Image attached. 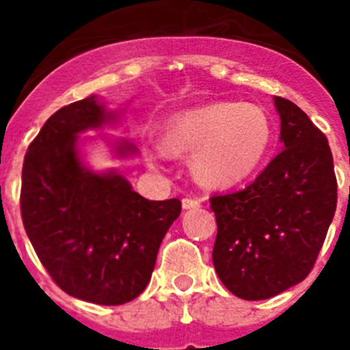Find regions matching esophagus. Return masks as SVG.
<instances>
[{"label":"esophagus","instance_id":"esophagus-1","mask_svg":"<svg viewBox=\"0 0 350 350\" xmlns=\"http://www.w3.org/2000/svg\"><path fill=\"white\" fill-rule=\"evenodd\" d=\"M181 205H183V208H200L202 207V202L198 198H183Z\"/></svg>","mask_w":350,"mask_h":350}]
</instances>
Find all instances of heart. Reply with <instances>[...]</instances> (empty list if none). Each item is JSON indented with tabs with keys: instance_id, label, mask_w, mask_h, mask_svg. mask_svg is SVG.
I'll list each match as a JSON object with an SVG mask.
<instances>
[{
	"instance_id": "heart-1",
	"label": "heart",
	"mask_w": 350,
	"mask_h": 350,
	"mask_svg": "<svg viewBox=\"0 0 350 350\" xmlns=\"http://www.w3.org/2000/svg\"><path fill=\"white\" fill-rule=\"evenodd\" d=\"M274 125L252 103H213L178 112L165 123L163 145H145L148 159L192 152V170L213 187L238 185L260 169L271 150Z\"/></svg>"
}]
</instances>
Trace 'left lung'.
Masks as SVG:
<instances>
[{"label": "left lung", "mask_w": 350, "mask_h": 350, "mask_svg": "<svg viewBox=\"0 0 350 350\" xmlns=\"http://www.w3.org/2000/svg\"><path fill=\"white\" fill-rule=\"evenodd\" d=\"M283 150L249 187L214 194L213 261L234 296L267 299L309 276L334 218L338 183L325 134L276 96Z\"/></svg>", "instance_id": "left-lung-1"}]
</instances>
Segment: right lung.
<instances>
[{
  "label": "right lung",
  "mask_w": 350,
  "mask_h": 350,
  "mask_svg": "<svg viewBox=\"0 0 350 350\" xmlns=\"http://www.w3.org/2000/svg\"><path fill=\"white\" fill-rule=\"evenodd\" d=\"M114 120L98 96L62 107L29 145L21 172V218L36 254L62 291L98 305L145 291L181 213L178 198L150 202L116 170L85 167L78 134ZM134 152L131 143L118 145L120 156Z\"/></svg>",
  "instance_id": "add662e5"
}]
</instances>
